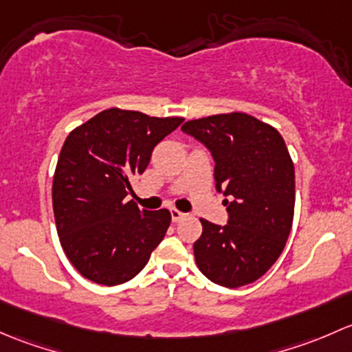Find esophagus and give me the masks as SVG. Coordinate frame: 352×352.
I'll return each instance as SVG.
<instances>
[{
	"instance_id": "esophagus-1",
	"label": "esophagus",
	"mask_w": 352,
	"mask_h": 352,
	"mask_svg": "<svg viewBox=\"0 0 352 352\" xmlns=\"http://www.w3.org/2000/svg\"><path fill=\"white\" fill-rule=\"evenodd\" d=\"M183 217H184L183 212H179V210H176V208H171V220H173V222H175V223L179 222Z\"/></svg>"
}]
</instances>
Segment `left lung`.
Segmentation results:
<instances>
[{"mask_svg":"<svg viewBox=\"0 0 352 352\" xmlns=\"http://www.w3.org/2000/svg\"><path fill=\"white\" fill-rule=\"evenodd\" d=\"M181 130L208 149L217 191L230 198L227 226L201 219L198 267L227 288L252 283L276 263L292 230L295 168L283 137L248 113L190 120Z\"/></svg>","mask_w":352,"mask_h":352,"instance_id":"obj_1","label":"left lung"}]
</instances>
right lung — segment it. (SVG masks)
I'll return each mask as SVG.
<instances>
[{
  "label": "right lung",
  "instance_id": "obj_1",
  "mask_svg": "<svg viewBox=\"0 0 352 352\" xmlns=\"http://www.w3.org/2000/svg\"><path fill=\"white\" fill-rule=\"evenodd\" d=\"M181 123L110 108L67 135L54 175V215L64 252L85 278L125 283L164 239L171 213L140 210L125 198L133 193L130 179L146 171L154 147Z\"/></svg>",
  "mask_w": 352,
  "mask_h": 352
}]
</instances>
